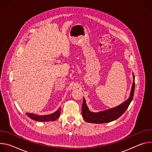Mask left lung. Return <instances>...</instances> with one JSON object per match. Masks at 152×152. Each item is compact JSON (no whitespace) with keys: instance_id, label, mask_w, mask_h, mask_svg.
<instances>
[{"instance_id":"1","label":"left lung","mask_w":152,"mask_h":152,"mask_svg":"<svg viewBox=\"0 0 152 152\" xmlns=\"http://www.w3.org/2000/svg\"><path fill=\"white\" fill-rule=\"evenodd\" d=\"M133 83L131 91V94L127 100L119 106L110 110L99 112H91L86 104L85 98L82 105V115L83 119L88 123H109L118 118L126 111L130 103L132 102L135 90V76L133 73Z\"/></svg>"}]
</instances>
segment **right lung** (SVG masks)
Returning <instances> with one entry per match:
<instances>
[{
    "label": "right lung",
    "instance_id": "add662e5",
    "mask_svg": "<svg viewBox=\"0 0 152 152\" xmlns=\"http://www.w3.org/2000/svg\"><path fill=\"white\" fill-rule=\"evenodd\" d=\"M26 115L31 118V119L38 121H42V122H45V121H53L56 120L59 117L60 114H61V107L55 112L53 114H49V115H35L32 113H26Z\"/></svg>",
    "mask_w": 152,
    "mask_h": 152
}]
</instances>
